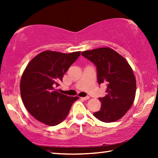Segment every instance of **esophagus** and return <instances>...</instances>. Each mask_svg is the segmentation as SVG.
Instances as JSON below:
<instances>
[{"label":"esophagus","instance_id":"34e87169","mask_svg":"<svg viewBox=\"0 0 158 158\" xmlns=\"http://www.w3.org/2000/svg\"><path fill=\"white\" fill-rule=\"evenodd\" d=\"M81 99H83V100H86V99H89V96H86V97H84V98H80Z\"/></svg>","mask_w":158,"mask_h":158}]
</instances>
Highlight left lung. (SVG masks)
Returning <instances> with one entry per match:
<instances>
[{
  "instance_id": "8db88e82",
  "label": "left lung",
  "mask_w": 158,
  "mask_h": 158,
  "mask_svg": "<svg viewBox=\"0 0 158 158\" xmlns=\"http://www.w3.org/2000/svg\"><path fill=\"white\" fill-rule=\"evenodd\" d=\"M81 54L96 66L99 85L107 84L106 96L99 98L100 110L93 115L105 123L120 119L131 108L136 95L132 69L123 56L110 48L86 50Z\"/></svg>"
}]
</instances>
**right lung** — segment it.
I'll use <instances>...</instances> for the list:
<instances>
[{"label":"right lung","instance_id":"obj_1","mask_svg":"<svg viewBox=\"0 0 158 158\" xmlns=\"http://www.w3.org/2000/svg\"><path fill=\"white\" fill-rule=\"evenodd\" d=\"M80 52L64 54L44 51L32 59L22 76V100L29 113L50 126L61 123L78 97L61 94L56 89Z\"/></svg>","mask_w":158,"mask_h":158}]
</instances>
